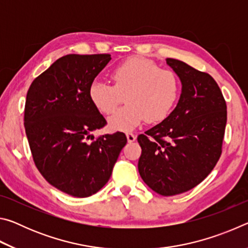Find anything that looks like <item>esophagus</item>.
<instances>
[{
  "instance_id": "1",
  "label": "esophagus",
  "mask_w": 248,
  "mask_h": 248,
  "mask_svg": "<svg viewBox=\"0 0 248 248\" xmlns=\"http://www.w3.org/2000/svg\"><path fill=\"white\" fill-rule=\"evenodd\" d=\"M136 139H137V137L134 136L133 133H131V132H128L127 133V140H128V142H130V143H131V142L136 141Z\"/></svg>"
}]
</instances>
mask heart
Instances as JSON below:
<instances>
[{
  "label": "heart",
  "mask_w": 248,
  "mask_h": 248,
  "mask_svg": "<svg viewBox=\"0 0 248 248\" xmlns=\"http://www.w3.org/2000/svg\"><path fill=\"white\" fill-rule=\"evenodd\" d=\"M115 85L102 79L91 83L89 94L94 106L111 114L123 102L127 105L109 117L112 129L131 130L144 119L158 123L165 119L178 96V81L173 71L159 69L155 62L141 57L129 58L112 71Z\"/></svg>",
  "instance_id": "b5f03b06"
}]
</instances>
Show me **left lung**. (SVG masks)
<instances>
[{"label": "left lung", "instance_id": "8db88e82", "mask_svg": "<svg viewBox=\"0 0 248 248\" xmlns=\"http://www.w3.org/2000/svg\"><path fill=\"white\" fill-rule=\"evenodd\" d=\"M182 82L177 106L166 118L138 137V169L151 189L162 196L188 191L215 169L222 153L226 104L208 73L167 58Z\"/></svg>", "mask_w": 248, "mask_h": 248}]
</instances>
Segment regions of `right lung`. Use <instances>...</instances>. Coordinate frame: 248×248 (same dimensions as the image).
<instances>
[{"mask_svg": "<svg viewBox=\"0 0 248 248\" xmlns=\"http://www.w3.org/2000/svg\"><path fill=\"white\" fill-rule=\"evenodd\" d=\"M110 54H68L33 79L24 124L33 162L47 182L70 196L86 198L106 185L120 151L123 132H92L106 120L90 98L91 83Z\"/></svg>", "mask_w": 248, "mask_h": 248, "instance_id": "1", "label": "right lung"}]
</instances>
